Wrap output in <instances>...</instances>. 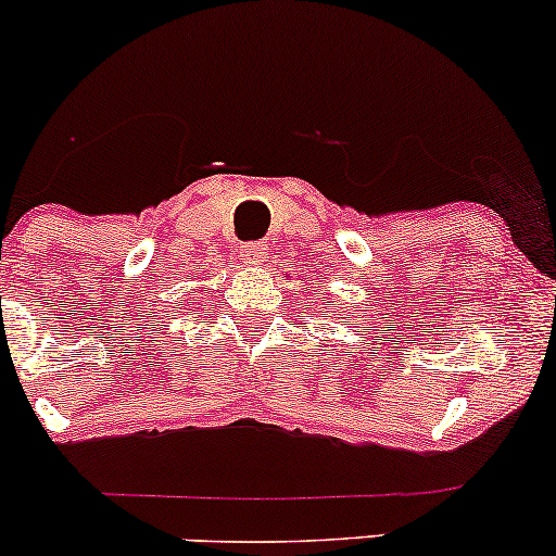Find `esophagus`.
Listing matches in <instances>:
<instances>
[{"label": "esophagus", "mask_w": 556, "mask_h": 556, "mask_svg": "<svg viewBox=\"0 0 556 556\" xmlns=\"http://www.w3.org/2000/svg\"><path fill=\"white\" fill-rule=\"evenodd\" d=\"M240 258L245 266H258L266 258V248L258 245V242H248V245L240 248Z\"/></svg>", "instance_id": "34e87169"}]
</instances>
